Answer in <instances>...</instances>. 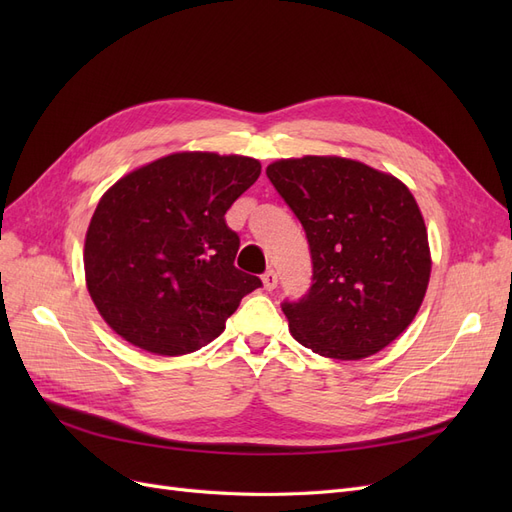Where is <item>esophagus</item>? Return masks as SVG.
Wrapping results in <instances>:
<instances>
[{
  "label": "esophagus",
  "instance_id": "34e87169",
  "mask_svg": "<svg viewBox=\"0 0 512 512\" xmlns=\"http://www.w3.org/2000/svg\"><path fill=\"white\" fill-rule=\"evenodd\" d=\"M262 284H265V288H267V290H273V288L277 286V273H275L273 269H269V271L262 273Z\"/></svg>",
  "mask_w": 512,
  "mask_h": 512
}]
</instances>
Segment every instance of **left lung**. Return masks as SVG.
<instances>
[{"mask_svg":"<svg viewBox=\"0 0 512 512\" xmlns=\"http://www.w3.org/2000/svg\"><path fill=\"white\" fill-rule=\"evenodd\" d=\"M267 177L299 218L314 265L305 297L282 303L292 337L339 361L389 346L414 320L431 273L427 228L410 190L335 156L277 160Z\"/></svg>","mask_w":512,"mask_h":512,"instance_id":"obj_1","label":"left lung"}]
</instances>
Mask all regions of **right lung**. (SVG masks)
I'll return each mask as SVG.
<instances>
[{"label":"right lung","instance_id":"obj_1","mask_svg":"<svg viewBox=\"0 0 512 512\" xmlns=\"http://www.w3.org/2000/svg\"><path fill=\"white\" fill-rule=\"evenodd\" d=\"M260 175L245 156L185 151L108 190L85 237V280L100 316L132 346L179 356L213 342L260 277L235 267L224 215Z\"/></svg>","mask_w":512,"mask_h":512}]
</instances>
